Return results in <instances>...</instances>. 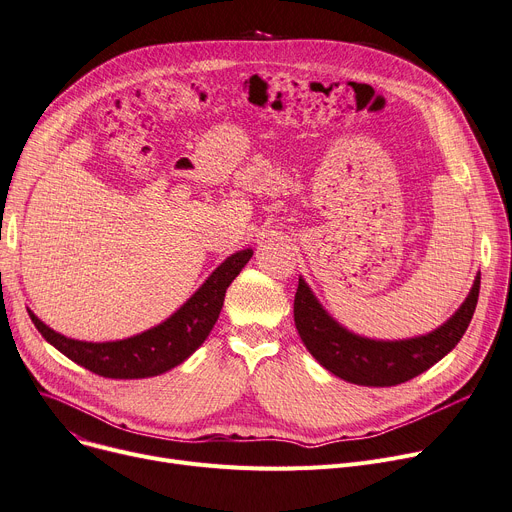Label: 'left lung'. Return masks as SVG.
<instances>
[{
    "instance_id": "1",
    "label": "left lung",
    "mask_w": 512,
    "mask_h": 512,
    "mask_svg": "<svg viewBox=\"0 0 512 512\" xmlns=\"http://www.w3.org/2000/svg\"><path fill=\"white\" fill-rule=\"evenodd\" d=\"M477 297L479 276L459 311L438 330L407 340H371L342 328L321 307L307 282L299 278L294 294V326L307 351L336 378L359 386L386 388L413 380L446 357L469 328Z\"/></svg>"
}]
</instances>
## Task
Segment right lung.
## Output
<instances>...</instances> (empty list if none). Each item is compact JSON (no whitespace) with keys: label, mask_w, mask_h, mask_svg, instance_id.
<instances>
[{"label":"right lung","mask_w":512,"mask_h":512,"mask_svg":"<svg viewBox=\"0 0 512 512\" xmlns=\"http://www.w3.org/2000/svg\"><path fill=\"white\" fill-rule=\"evenodd\" d=\"M253 257L251 249L230 255L201 288L159 326L114 342H85L58 334L29 311L41 336L62 355L103 378L141 380L166 373L191 357L220 317L226 288Z\"/></svg>","instance_id":"add662e5"}]
</instances>
